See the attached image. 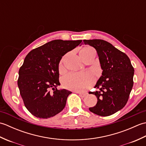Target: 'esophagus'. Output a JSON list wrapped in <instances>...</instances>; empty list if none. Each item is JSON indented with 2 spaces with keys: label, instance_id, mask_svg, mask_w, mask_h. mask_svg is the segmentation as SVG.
I'll return each instance as SVG.
<instances>
[{
  "label": "esophagus",
  "instance_id": "obj_1",
  "mask_svg": "<svg viewBox=\"0 0 146 146\" xmlns=\"http://www.w3.org/2000/svg\"><path fill=\"white\" fill-rule=\"evenodd\" d=\"M77 93H78V94L80 95V96L81 97H85V96L87 95L86 93H83V92H77Z\"/></svg>",
  "mask_w": 146,
  "mask_h": 146
}]
</instances>
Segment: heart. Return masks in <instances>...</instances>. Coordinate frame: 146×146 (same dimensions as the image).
<instances>
[{"label":"heart","instance_id":"obj_1","mask_svg":"<svg viewBox=\"0 0 146 146\" xmlns=\"http://www.w3.org/2000/svg\"><path fill=\"white\" fill-rule=\"evenodd\" d=\"M80 52L83 55L95 54L94 49L90 47L84 48ZM94 82V76L90 73H69L63 77L62 80L65 88L77 92L86 90Z\"/></svg>","mask_w":146,"mask_h":146}]
</instances>
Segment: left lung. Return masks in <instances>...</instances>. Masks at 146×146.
Instances as JSON below:
<instances>
[{
	"mask_svg": "<svg viewBox=\"0 0 146 146\" xmlns=\"http://www.w3.org/2000/svg\"><path fill=\"white\" fill-rule=\"evenodd\" d=\"M97 50L102 70L95 88L89 92L97 97V103L89 110L100 116L106 117L124 107L132 90L134 69L129 58L124 52L102 39L83 40Z\"/></svg>",
	"mask_w": 146,
	"mask_h": 146,
	"instance_id": "8db88e82",
	"label": "left lung"
}]
</instances>
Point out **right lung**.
<instances>
[{
  "mask_svg": "<svg viewBox=\"0 0 146 146\" xmlns=\"http://www.w3.org/2000/svg\"><path fill=\"white\" fill-rule=\"evenodd\" d=\"M82 41L53 40L26 56L19 70L17 85L24 105L34 116L48 119L63 110L71 92L56 88L60 85L59 63L62 56Z\"/></svg>",
  "mask_w": 146,
  "mask_h": 146,
  "instance_id": "add662e5",
  "label": "right lung"
}]
</instances>
